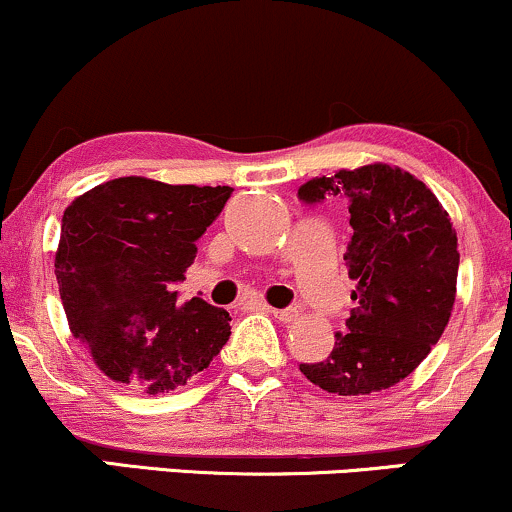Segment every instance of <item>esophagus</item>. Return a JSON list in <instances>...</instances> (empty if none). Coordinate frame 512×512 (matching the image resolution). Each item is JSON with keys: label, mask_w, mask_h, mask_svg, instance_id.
Instances as JSON below:
<instances>
[{"label": "esophagus", "mask_w": 512, "mask_h": 512, "mask_svg": "<svg viewBox=\"0 0 512 512\" xmlns=\"http://www.w3.org/2000/svg\"><path fill=\"white\" fill-rule=\"evenodd\" d=\"M267 310L276 317V320H281V322H293L298 315H301V310H298V308H281V310L267 308Z\"/></svg>", "instance_id": "1"}]
</instances>
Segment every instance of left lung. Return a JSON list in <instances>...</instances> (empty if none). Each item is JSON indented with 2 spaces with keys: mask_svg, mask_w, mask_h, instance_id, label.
<instances>
[{
  "mask_svg": "<svg viewBox=\"0 0 512 512\" xmlns=\"http://www.w3.org/2000/svg\"><path fill=\"white\" fill-rule=\"evenodd\" d=\"M298 199L349 204L344 260L358 284L330 356L301 363V373L344 397L387 390L424 361L450 320L460 252L448 211L424 182L387 163L308 180Z\"/></svg>",
  "mask_w": 512,
  "mask_h": 512,
  "instance_id": "obj_1",
  "label": "left lung"
}]
</instances>
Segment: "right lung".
<instances>
[{
	"label": "right lung",
	"instance_id": "add662e5",
	"mask_svg": "<svg viewBox=\"0 0 512 512\" xmlns=\"http://www.w3.org/2000/svg\"><path fill=\"white\" fill-rule=\"evenodd\" d=\"M233 187L117 178L62 216L55 274L69 330L115 383L163 395L202 373L231 337L226 310L173 284Z\"/></svg>",
	"mask_w": 512,
	"mask_h": 512
}]
</instances>
